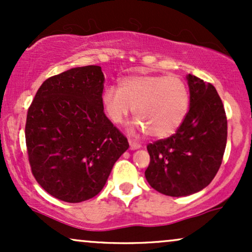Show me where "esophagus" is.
<instances>
[{"label": "esophagus", "instance_id": "34e87169", "mask_svg": "<svg viewBox=\"0 0 252 252\" xmlns=\"http://www.w3.org/2000/svg\"><path fill=\"white\" fill-rule=\"evenodd\" d=\"M129 144H130V149H131V150L140 149L141 148V144L140 143H136L132 140H130V138H129Z\"/></svg>", "mask_w": 252, "mask_h": 252}]
</instances>
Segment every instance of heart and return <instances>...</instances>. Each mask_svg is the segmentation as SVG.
<instances>
[{
	"instance_id": "heart-1",
	"label": "heart",
	"mask_w": 252,
	"mask_h": 252,
	"mask_svg": "<svg viewBox=\"0 0 252 252\" xmlns=\"http://www.w3.org/2000/svg\"><path fill=\"white\" fill-rule=\"evenodd\" d=\"M102 106L110 121L123 123L134 108V126L153 137L174 134L186 117L189 94L178 76L137 74L124 77L103 91Z\"/></svg>"
}]
</instances>
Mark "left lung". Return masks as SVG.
Listing matches in <instances>:
<instances>
[{
    "instance_id": "8db88e82",
    "label": "left lung",
    "mask_w": 252,
    "mask_h": 252,
    "mask_svg": "<svg viewBox=\"0 0 252 252\" xmlns=\"http://www.w3.org/2000/svg\"><path fill=\"white\" fill-rule=\"evenodd\" d=\"M189 110L174 135L147 146L144 172L153 189L186 196L209 186L222 161L227 138L224 105L215 86L189 74Z\"/></svg>"
}]
</instances>
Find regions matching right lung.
I'll return each mask as SVG.
<instances>
[{
    "label": "right lung",
    "instance_id": "right-lung-1",
    "mask_svg": "<svg viewBox=\"0 0 252 252\" xmlns=\"http://www.w3.org/2000/svg\"><path fill=\"white\" fill-rule=\"evenodd\" d=\"M100 66L74 67L46 79L32 102L26 144L32 173L48 194L66 202L94 198L129 148L104 114Z\"/></svg>",
    "mask_w": 252,
    "mask_h": 252
}]
</instances>
